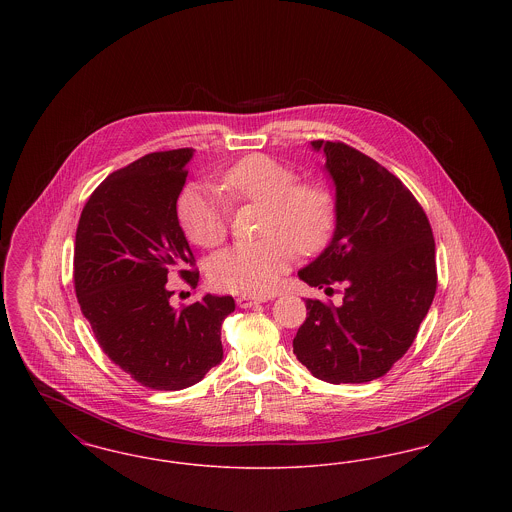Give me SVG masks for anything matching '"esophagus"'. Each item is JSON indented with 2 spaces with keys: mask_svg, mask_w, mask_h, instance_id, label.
Here are the masks:
<instances>
[{
  "mask_svg": "<svg viewBox=\"0 0 512 512\" xmlns=\"http://www.w3.org/2000/svg\"><path fill=\"white\" fill-rule=\"evenodd\" d=\"M263 301H265V297H255V295H238V299H236L238 307H242V309L259 305V303H263Z\"/></svg>",
  "mask_w": 512,
  "mask_h": 512,
  "instance_id": "obj_1",
  "label": "esophagus"
}]
</instances>
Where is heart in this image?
Masks as SVG:
<instances>
[{
	"instance_id": "1",
	"label": "heart",
	"mask_w": 512,
	"mask_h": 512,
	"mask_svg": "<svg viewBox=\"0 0 512 512\" xmlns=\"http://www.w3.org/2000/svg\"><path fill=\"white\" fill-rule=\"evenodd\" d=\"M295 172L268 155H249L220 176L219 188L232 199L265 205L263 232L257 242L219 251L209 278L219 288L263 295L276 288L290 267L295 249L313 253L328 242L334 228V201L322 186L295 184ZM180 222L194 244L215 247L228 234L230 207L215 190L192 186L178 201Z\"/></svg>"
}]
</instances>
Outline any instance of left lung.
<instances>
[{
	"mask_svg": "<svg viewBox=\"0 0 512 512\" xmlns=\"http://www.w3.org/2000/svg\"><path fill=\"white\" fill-rule=\"evenodd\" d=\"M311 146L324 153L336 188V228L297 276L324 292L340 286L343 301H305L293 353L318 380L363 384L413 345L436 295V244L426 213L395 174L340 142Z\"/></svg>",
	"mask_w": 512,
	"mask_h": 512,
	"instance_id": "obj_1",
	"label": "left lung"
}]
</instances>
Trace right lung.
<instances>
[{"label":"right lung","mask_w":512,"mask_h":512,"mask_svg":"<svg viewBox=\"0 0 512 512\" xmlns=\"http://www.w3.org/2000/svg\"><path fill=\"white\" fill-rule=\"evenodd\" d=\"M194 149L157 151L109 174L82 209L74 240V290L103 353L151 390L190 388L222 361L220 326L230 295L205 293L174 309L178 270L197 286L194 253L176 201Z\"/></svg>","instance_id":"1"}]
</instances>
